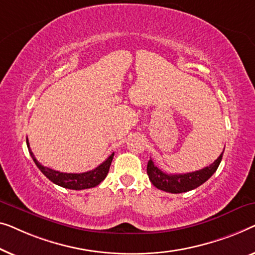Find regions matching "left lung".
I'll list each match as a JSON object with an SVG mask.
<instances>
[{"instance_id": "1", "label": "left lung", "mask_w": 255, "mask_h": 255, "mask_svg": "<svg viewBox=\"0 0 255 255\" xmlns=\"http://www.w3.org/2000/svg\"><path fill=\"white\" fill-rule=\"evenodd\" d=\"M223 152H222L220 157H218L213 164H210L209 166L204 167L202 170L189 172V173L184 174L165 173L162 170H159V168L153 164L152 160L150 159L148 162V166H146V173L149 175L151 184L155 186V187L160 189V191L173 193V194L189 192L192 191V189L198 188L199 186L204 184V182L216 172L217 167L220 166L222 157H223Z\"/></svg>"}]
</instances>
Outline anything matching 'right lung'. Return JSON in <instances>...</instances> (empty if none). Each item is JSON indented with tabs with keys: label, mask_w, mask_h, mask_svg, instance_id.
I'll list each match as a JSON object with an SVG mask.
<instances>
[{
	"label": "right lung",
	"mask_w": 255,
	"mask_h": 255,
	"mask_svg": "<svg viewBox=\"0 0 255 255\" xmlns=\"http://www.w3.org/2000/svg\"><path fill=\"white\" fill-rule=\"evenodd\" d=\"M26 144L28 148V152L33 159V162L37 165L39 170L44 173L52 182H54L55 185H59L63 188L68 189H76V191H81V189H87L96 187L97 185H99L104 179L106 178L107 173H109L111 163H112L114 152L107 158L105 162H103L99 166L93 168L91 171L84 172V173H63V172H59L52 168L46 167L44 165L35 159L33 152L31 151L30 145H28V141L26 139Z\"/></svg>",
	"instance_id": "add662e5"
}]
</instances>
